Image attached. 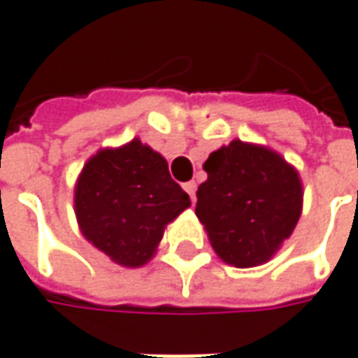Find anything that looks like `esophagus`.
I'll return each instance as SVG.
<instances>
[{
	"label": "esophagus",
	"mask_w": 358,
	"mask_h": 358,
	"mask_svg": "<svg viewBox=\"0 0 358 358\" xmlns=\"http://www.w3.org/2000/svg\"><path fill=\"white\" fill-rule=\"evenodd\" d=\"M196 182H186L184 184V189H186L187 194H189V197H192V201H196Z\"/></svg>",
	"instance_id": "obj_1"
}]
</instances>
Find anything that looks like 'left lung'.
<instances>
[{"mask_svg":"<svg viewBox=\"0 0 358 358\" xmlns=\"http://www.w3.org/2000/svg\"><path fill=\"white\" fill-rule=\"evenodd\" d=\"M203 169L196 215L215 252L234 267L267 262L301 217L296 171L266 147L238 139L209 155Z\"/></svg>","mask_w":358,"mask_h":358,"instance_id":"obj_1","label":"left lung"}]
</instances>
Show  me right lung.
<instances>
[{
  "instance_id": "add662e5",
  "label": "right lung",
  "mask_w": 358,
  "mask_h": 358,
  "mask_svg": "<svg viewBox=\"0 0 358 358\" xmlns=\"http://www.w3.org/2000/svg\"><path fill=\"white\" fill-rule=\"evenodd\" d=\"M186 207L189 196L171 178L166 161L139 139L94 155L75 186L85 238L126 267L149 262L164 227Z\"/></svg>"
}]
</instances>
